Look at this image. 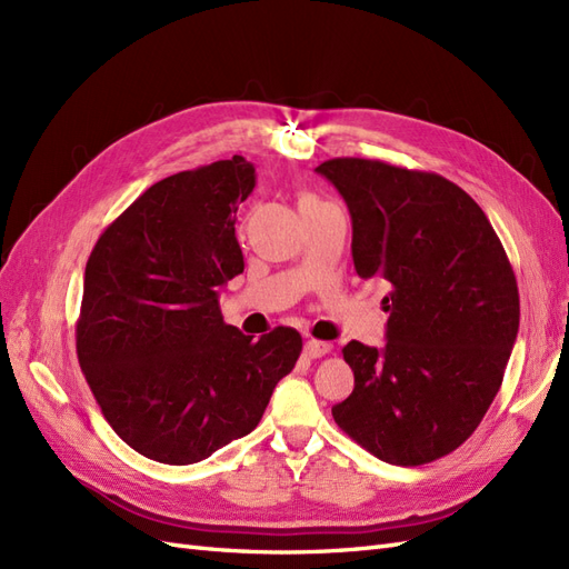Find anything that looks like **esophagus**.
<instances>
[{"label":"esophagus","mask_w":569,"mask_h":569,"mask_svg":"<svg viewBox=\"0 0 569 569\" xmlns=\"http://www.w3.org/2000/svg\"><path fill=\"white\" fill-rule=\"evenodd\" d=\"M332 351V347L327 341H318V339H308L306 343H303V353L308 356V358H322V356H327Z\"/></svg>","instance_id":"esophagus-1"}]
</instances>
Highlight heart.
Masks as SVG:
<instances>
[{
  "mask_svg": "<svg viewBox=\"0 0 569 569\" xmlns=\"http://www.w3.org/2000/svg\"><path fill=\"white\" fill-rule=\"evenodd\" d=\"M322 203H330V201H325V199H320L316 194H306L301 199V209H311V206H322Z\"/></svg>",
  "mask_w": 569,
  "mask_h": 569,
  "instance_id": "obj_1",
  "label": "heart"
}]
</instances>
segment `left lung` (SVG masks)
Listing matches in <instances>:
<instances>
[{"label":"left lung","mask_w":569,"mask_h":569,"mask_svg":"<svg viewBox=\"0 0 569 569\" xmlns=\"http://www.w3.org/2000/svg\"><path fill=\"white\" fill-rule=\"evenodd\" d=\"M316 173L349 206L358 278L389 287L385 349L343 347L356 385L332 418L385 462H432L475 432L501 389L520 327L506 249L441 176L370 159H330Z\"/></svg>","instance_id":"1"}]
</instances>
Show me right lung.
<instances>
[{
    "mask_svg": "<svg viewBox=\"0 0 569 569\" xmlns=\"http://www.w3.org/2000/svg\"><path fill=\"white\" fill-rule=\"evenodd\" d=\"M253 187L244 157L182 170L137 197L88 258L78 360L144 458L192 465L247 437L297 366V330L253 339L220 316V287L244 270L234 213Z\"/></svg>",
    "mask_w": 569,
    "mask_h": 569,
    "instance_id": "obj_1",
    "label": "right lung"
}]
</instances>
